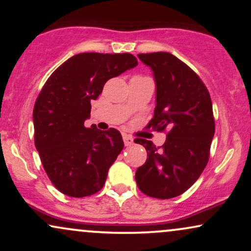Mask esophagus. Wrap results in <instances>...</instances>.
<instances>
[{
	"label": "esophagus",
	"mask_w": 251,
	"mask_h": 251,
	"mask_svg": "<svg viewBox=\"0 0 251 251\" xmlns=\"http://www.w3.org/2000/svg\"><path fill=\"white\" fill-rule=\"evenodd\" d=\"M123 139H124V144H125V146H132L133 144H134L133 139L129 135H127V134L123 135Z\"/></svg>",
	"instance_id": "obj_1"
}]
</instances>
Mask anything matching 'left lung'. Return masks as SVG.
<instances>
[{
    "label": "left lung",
    "mask_w": 251,
    "mask_h": 251,
    "mask_svg": "<svg viewBox=\"0 0 251 251\" xmlns=\"http://www.w3.org/2000/svg\"><path fill=\"white\" fill-rule=\"evenodd\" d=\"M138 56L151 68L156 83V106L147 127L169 131L161 147L135 139L147 151L135 180L145 195L170 199L191 188L208 162L215 128L211 96L201 77L175 55L155 52Z\"/></svg>",
    "instance_id": "8db88e82"
}]
</instances>
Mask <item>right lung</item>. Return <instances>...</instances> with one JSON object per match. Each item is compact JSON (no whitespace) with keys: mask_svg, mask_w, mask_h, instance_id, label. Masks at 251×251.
Here are the masks:
<instances>
[{"mask_svg":"<svg viewBox=\"0 0 251 251\" xmlns=\"http://www.w3.org/2000/svg\"><path fill=\"white\" fill-rule=\"evenodd\" d=\"M138 65L129 53H80L50 76L33 107L34 145L47 176L63 195L91 196L124 148L116 128L85 127L91 102L107 80Z\"/></svg>","mask_w":251,"mask_h":251,"instance_id":"right-lung-1","label":"right lung"}]
</instances>
